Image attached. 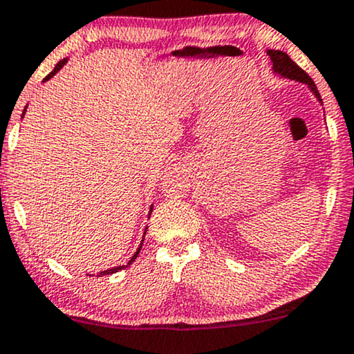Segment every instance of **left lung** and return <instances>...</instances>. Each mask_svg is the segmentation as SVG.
Returning <instances> with one entry per match:
<instances>
[{
    "instance_id": "8db88e82",
    "label": "left lung",
    "mask_w": 354,
    "mask_h": 354,
    "mask_svg": "<svg viewBox=\"0 0 354 354\" xmlns=\"http://www.w3.org/2000/svg\"><path fill=\"white\" fill-rule=\"evenodd\" d=\"M267 54H269V57L272 61V71H274V74L280 75V77H283V79H290V80H295V82L308 85L310 91H312L313 95L317 97L318 102L322 104L320 92H318L317 85H315L312 77H310V75L306 74L304 69H300V67L297 66V64L293 62L290 57H288L287 53H283V50L269 49L267 50Z\"/></svg>"
}]
</instances>
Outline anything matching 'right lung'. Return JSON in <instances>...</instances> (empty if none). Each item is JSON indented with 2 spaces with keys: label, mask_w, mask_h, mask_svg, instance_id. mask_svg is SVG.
Returning <instances> with one entry per match:
<instances>
[{
  "label": "right lung",
  "mask_w": 354,
  "mask_h": 354,
  "mask_svg": "<svg viewBox=\"0 0 354 354\" xmlns=\"http://www.w3.org/2000/svg\"><path fill=\"white\" fill-rule=\"evenodd\" d=\"M66 62H67V57H66V59H62V61H59V62H57V66H55V67H54V71H53V72H50V74L48 75V77H46V79H44V82H46V80H49L50 77H53V75H55V74H57V72H59V71H61L64 66H66ZM24 113H26V109H24V112H23V117H24ZM151 211H153V206L150 207V214H148V216H151ZM145 234H147V231H145ZM143 237H145V236H143ZM142 244H143V241H142ZM142 244H140V247H138V249H136V252H135L133 255H131V259H130V261H129V263H127V266H118V267H113V269H107V270L100 272V274H99V275H100V277H102V275H110V274H115V272H118V270L125 269V267H129V266H130V263H131V262H133L136 257H138L140 250H142Z\"/></svg>",
  "instance_id": "obj_1"
}]
</instances>
